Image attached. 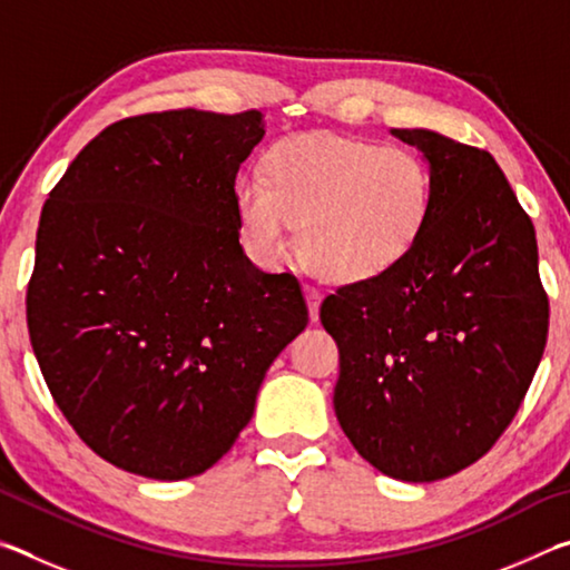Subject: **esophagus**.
Wrapping results in <instances>:
<instances>
[{"mask_svg":"<svg viewBox=\"0 0 570 570\" xmlns=\"http://www.w3.org/2000/svg\"><path fill=\"white\" fill-rule=\"evenodd\" d=\"M306 302H308V314H312V322L320 320V304H322V292L316 286H304Z\"/></svg>","mask_w":570,"mask_h":570,"instance_id":"34e87169","label":"esophagus"}]
</instances>
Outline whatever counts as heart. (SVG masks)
<instances>
[{
  "label": "heart",
  "instance_id": "obj_1",
  "mask_svg": "<svg viewBox=\"0 0 570 570\" xmlns=\"http://www.w3.org/2000/svg\"><path fill=\"white\" fill-rule=\"evenodd\" d=\"M238 226L258 262L292 250L326 282L382 276L407 258L432 214V173L417 153L344 135H298L236 183Z\"/></svg>",
  "mask_w": 570,
  "mask_h": 570
}]
</instances>
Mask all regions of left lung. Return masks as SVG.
I'll list each match as a JSON object with an SVG mask.
<instances>
[{"label": "left lung", "instance_id": "1", "mask_svg": "<svg viewBox=\"0 0 570 570\" xmlns=\"http://www.w3.org/2000/svg\"><path fill=\"white\" fill-rule=\"evenodd\" d=\"M432 173V214L392 272L322 302L340 346L334 412L384 475L432 482L495 445L548 340L535 228L488 150L392 128Z\"/></svg>", "mask_w": 570, "mask_h": 570}]
</instances>
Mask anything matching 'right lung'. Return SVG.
<instances>
[{"mask_svg": "<svg viewBox=\"0 0 570 570\" xmlns=\"http://www.w3.org/2000/svg\"><path fill=\"white\" fill-rule=\"evenodd\" d=\"M264 132L258 110L125 118L47 198L30 342L57 407L115 468L183 480L216 465L304 332L296 276L238 244L236 176Z\"/></svg>", "mask_w": 570, "mask_h": 570, "instance_id": "add662e5", "label": "right lung"}]
</instances>
